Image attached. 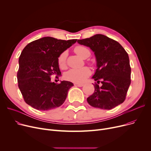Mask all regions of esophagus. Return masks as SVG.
<instances>
[{
    "instance_id": "1",
    "label": "esophagus",
    "mask_w": 151,
    "mask_h": 151,
    "mask_svg": "<svg viewBox=\"0 0 151 151\" xmlns=\"http://www.w3.org/2000/svg\"><path fill=\"white\" fill-rule=\"evenodd\" d=\"M75 86H76V87H82L83 86V84H78V83H75L74 84Z\"/></svg>"
}]
</instances>
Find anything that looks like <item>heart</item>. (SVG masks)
Returning a JSON list of instances; mask_svg holds the SVG:
<instances>
[{
  "label": "heart",
  "instance_id": "1",
  "mask_svg": "<svg viewBox=\"0 0 151 151\" xmlns=\"http://www.w3.org/2000/svg\"><path fill=\"white\" fill-rule=\"evenodd\" d=\"M75 52L83 59L88 58L90 55V51L87 47L82 46H78L75 47ZM67 53L66 51L63 52L58 58V64L60 67L64 68L65 67V62ZM91 74L90 69L84 67L80 68H71L68 70L65 75V77L67 80L76 83H81Z\"/></svg>",
  "mask_w": 151,
  "mask_h": 151
}]
</instances>
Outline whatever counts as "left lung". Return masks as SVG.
<instances>
[{
  "label": "left lung",
  "instance_id": "obj_1",
  "mask_svg": "<svg viewBox=\"0 0 151 151\" xmlns=\"http://www.w3.org/2000/svg\"><path fill=\"white\" fill-rule=\"evenodd\" d=\"M77 42L94 52L97 69L92 78L101 86L93 84L95 91L87 99L88 104L102 109H111L124 101L131 83L129 55L117 42L96 34Z\"/></svg>",
  "mask_w": 151,
  "mask_h": 151
}]
</instances>
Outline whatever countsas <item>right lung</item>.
Masks as SVG:
<instances>
[{"instance_id":"1","label":"right lung","mask_w":151,"mask_h":151,"mask_svg":"<svg viewBox=\"0 0 151 151\" xmlns=\"http://www.w3.org/2000/svg\"><path fill=\"white\" fill-rule=\"evenodd\" d=\"M76 41L45 37L30 42L23 49L19 58L17 78L27 104L38 110L47 111L64 103L73 84L67 81L56 84L51 81V76L61 75L58 58Z\"/></svg>"}]
</instances>
